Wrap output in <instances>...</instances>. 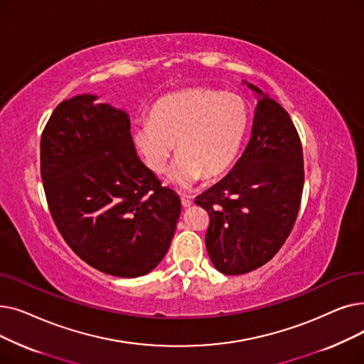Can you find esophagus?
Wrapping results in <instances>:
<instances>
[{
    "label": "esophagus",
    "mask_w": 364,
    "mask_h": 364,
    "mask_svg": "<svg viewBox=\"0 0 364 364\" xmlns=\"http://www.w3.org/2000/svg\"><path fill=\"white\" fill-rule=\"evenodd\" d=\"M181 203H182L183 207H191V205L194 204V201H193L191 198H188V197H185V196L181 198Z\"/></svg>",
    "instance_id": "34e87169"
}]
</instances>
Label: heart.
Returning a JSON list of instances; mask_svg holds the SVG:
<instances>
[{"label": "heart", "instance_id": "b5f03b06", "mask_svg": "<svg viewBox=\"0 0 364 364\" xmlns=\"http://www.w3.org/2000/svg\"><path fill=\"white\" fill-rule=\"evenodd\" d=\"M247 126L249 111L238 95L186 89L155 102L151 119L134 124L133 139L155 173L163 170L176 142L179 155L164 178L173 186L188 189L204 175L216 178L232 166Z\"/></svg>", "mask_w": 364, "mask_h": 364}]
</instances>
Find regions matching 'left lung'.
I'll use <instances>...</instances> for the list:
<instances>
[{
  "mask_svg": "<svg viewBox=\"0 0 364 364\" xmlns=\"http://www.w3.org/2000/svg\"><path fill=\"white\" fill-rule=\"evenodd\" d=\"M250 141L230 173L196 198L209 212L205 249L227 275L250 272L280 250L295 225L304 189L299 134L287 111L257 85Z\"/></svg>",
  "mask_w": 364,
  "mask_h": 364,
  "instance_id": "1",
  "label": "left lung"
}]
</instances>
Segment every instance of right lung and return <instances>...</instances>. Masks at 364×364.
<instances>
[{
    "instance_id": "right-lung-1",
    "label": "right lung",
    "mask_w": 364,
    "mask_h": 364,
    "mask_svg": "<svg viewBox=\"0 0 364 364\" xmlns=\"http://www.w3.org/2000/svg\"><path fill=\"white\" fill-rule=\"evenodd\" d=\"M78 95L59 103L41 136L51 216L84 262L134 279L166 256L181 198L137 157L124 109Z\"/></svg>"
}]
</instances>
